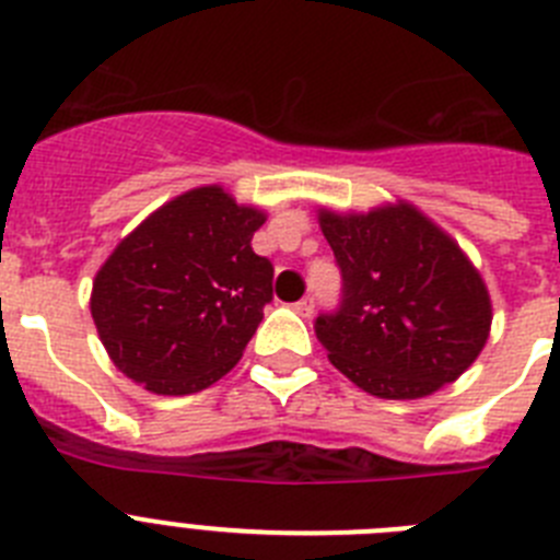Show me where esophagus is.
<instances>
[{
	"instance_id": "1",
	"label": "esophagus",
	"mask_w": 560,
	"mask_h": 560,
	"mask_svg": "<svg viewBox=\"0 0 560 560\" xmlns=\"http://www.w3.org/2000/svg\"><path fill=\"white\" fill-rule=\"evenodd\" d=\"M294 308H296V314H303V316H311L314 314V296H303V300H296L294 303Z\"/></svg>"
}]
</instances>
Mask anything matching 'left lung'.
<instances>
[{
	"label": "left lung",
	"mask_w": 560,
	"mask_h": 560,
	"mask_svg": "<svg viewBox=\"0 0 560 560\" xmlns=\"http://www.w3.org/2000/svg\"><path fill=\"white\" fill-rule=\"evenodd\" d=\"M341 275L316 339L334 368L378 398L432 395L471 368L491 328L479 271L415 207L319 215Z\"/></svg>",
	"instance_id": "left-lung-1"
}]
</instances>
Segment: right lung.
I'll return each mask as SVG.
<instances>
[{
    "mask_svg": "<svg viewBox=\"0 0 560 560\" xmlns=\"http://www.w3.org/2000/svg\"><path fill=\"white\" fill-rule=\"evenodd\" d=\"M264 212L199 187L148 215L92 285V319L117 370L156 395L230 373L271 303L275 266L252 252Z\"/></svg>",
    "mask_w": 560,
    "mask_h": 560,
    "instance_id": "right-lung-1",
    "label": "right lung"
}]
</instances>
